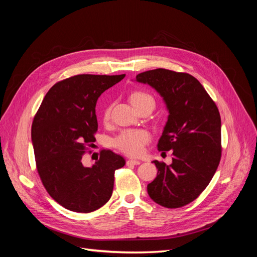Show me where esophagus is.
<instances>
[{
    "label": "esophagus",
    "mask_w": 257,
    "mask_h": 257,
    "mask_svg": "<svg viewBox=\"0 0 257 257\" xmlns=\"http://www.w3.org/2000/svg\"><path fill=\"white\" fill-rule=\"evenodd\" d=\"M141 164V161L138 160H128L126 162V165H139Z\"/></svg>",
    "instance_id": "esophagus-1"
}]
</instances>
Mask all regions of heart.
I'll list each match as a JSON object with an SVG mask.
<instances>
[{
    "label": "heart",
    "instance_id": "b5f03b06",
    "mask_svg": "<svg viewBox=\"0 0 257 257\" xmlns=\"http://www.w3.org/2000/svg\"><path fill=\"white\" fill-rule=\"evenodd\" d=\"M131 102L134 107L146 102H151L154 105L153 97L145 92L133 93L131 95ZM109 114L110 108H107L104 114L105 119H108ZM150 139L151 135L146 130H126L113 139L112 145L123 153L131 155V157H137L143 153L145 146L150 142Z\"/></svg>",
    "mask_w": 257,
    "mask_h": 257
}]
</instances>
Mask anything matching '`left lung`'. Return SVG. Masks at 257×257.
<instances>
[{"label": "left lung", "instance_id": "left-lung-1", "mask_svg": "<svg viewBox=\"0 0 257 257\" xmlns=\"http://www.w3.org/2000/svg\"><path fill=\"white\" fill-rule=\"evenodd\" d=\"M164 100L167 122L159 139L160 151H173V163L153 161L158 176L148 184L150 198L166 208H180L196 199L211 181L221 160V116L211 97L195 78L164 68L136 76Z\"/></svg>", "mask_w": 257, "mask_h": 257}]
</instances>
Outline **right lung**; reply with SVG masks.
<instances>
[{
  "mask_svg": "<svg viewBox=\"0 0 257 257\" xmlns=\"http://www.w3.org/2000/svg\"><path fill=\"white\" fill-rule=\"evenodd\" d=\"M125 75H77L57 82L45 95L32 124L37 172L49 195L65 209L88 213L110 199L115 169L125 161L110 150L90 167L85 146L94 143L95 106L103 92Z\"/></svg>",
  "mask_w": 257,
  "mask_h": 257,
  "instance_id": "right-lung-1",
  "label": "right lung"
}]
</instances>
